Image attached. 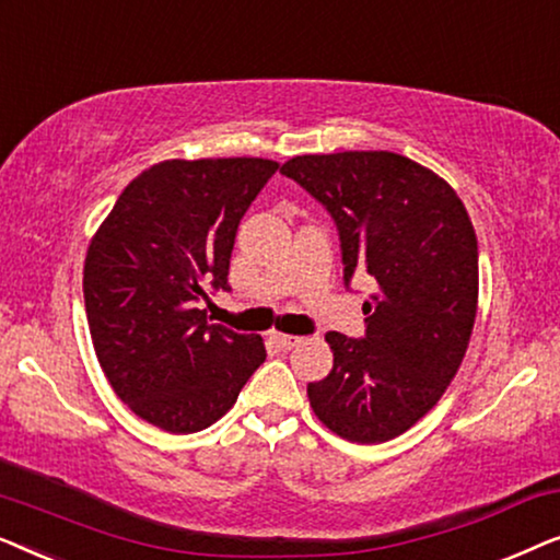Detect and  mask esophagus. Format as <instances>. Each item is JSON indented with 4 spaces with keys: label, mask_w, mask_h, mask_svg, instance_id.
Masks as SVG:
<instances>
[{
    "label": "esophagus",
    "mask_w": 560,
    "mask_h": 560,
    "mask_svg": "<svg viewBox=\"0 0 560 560\" xmlns=\"http://www.w3.org/2000/svg\"><path fill=\"white\" fill-rule=\"evenodd\" d=\"M270 343H275V347L282 349V351H290V349H295L298 343H301V336H290V334L272 331L270 334Z\"/></svg>",
    "instance_id": "34e87169"
}]
</instances>
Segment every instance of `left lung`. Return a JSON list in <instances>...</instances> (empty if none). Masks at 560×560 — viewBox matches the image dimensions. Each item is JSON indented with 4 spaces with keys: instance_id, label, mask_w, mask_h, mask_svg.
<instances>
[{
    "instance_id": "obj_1",
    "label": "left lung",
    "mask_w": 560,
    "mask_h": 560,
    "mask_svg": "<svg viewBox=\"0 0 560 560\" xmlns=\"http://www.w3.org/2000/svg\"><path fill=\"white\" fill-rule=\"evenodd\" d=\"M331 213L343 285L370 275L364 339L328 331L334 370L308 385L320 423L354 443L416 425L456 377L479 298V249L462 198L387 150L298 155L280 167Z\"/></svg>"
}]
</instances>
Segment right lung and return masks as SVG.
Returning <instances> with one entry per match:
<instances>
[{"label":"right lung","instance_id":"add662e5","mask_svg":"<svg viewBox=\"0 0 560 560\" xmlns=\"http://www.w3.org/2000/svg\"><path fill=\"white\" fill-rule=\"evenodd\" d=\"M262 158L165 160L142 171L89 244L83 301L98 364L135 416L196 433L224 416L267 351L209 324L236 229L278 171Z\"/></svg>","mask_w":560,"mask_h":560}]
</instances>
